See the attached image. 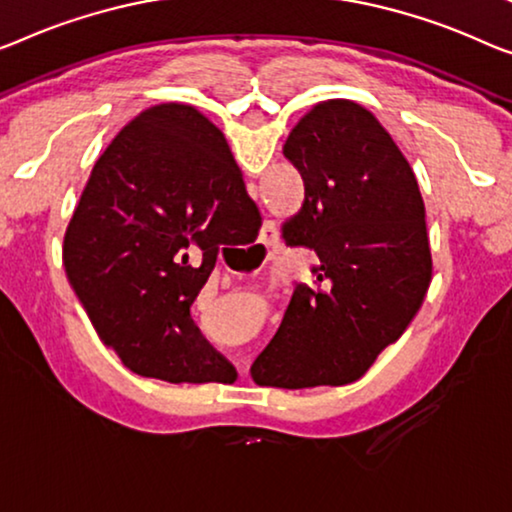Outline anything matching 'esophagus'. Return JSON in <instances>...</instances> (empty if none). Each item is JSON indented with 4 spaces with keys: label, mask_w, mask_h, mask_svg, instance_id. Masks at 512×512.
Masks as SVG:
<instances>
[{
    "label": "esophagus",
    "mask_w": 512,
    "mask_h": 512,
    "mask_svg": "<svg viewBox=\"0 0 512 512\" xmlns=\"http://www.w3.org/2000/svg\"><path fill=\"white\" fill-rule=\"evenodd\" d=\"M278 239H280V232H278V225L276 220H266L264 227H262V246L271 248V246H278Z\"/></svg>",
    "instance_id": "obj_1"
}]
</instances>
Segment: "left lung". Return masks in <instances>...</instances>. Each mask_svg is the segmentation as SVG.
Wrapping results in <instances>:
<instances>
[{"mask_svg":"<svg viewBox=\"0 0 512 512\" xmlns=\"http://www.w3.org/2000/svg\"><path fill=\"white\" fill-rule=\"evenodd\" d=\"M282 154L305 183L282 236L319 262L250 375L278 388L352 384L404 333L430 285L421 190L393 137L352 101L315 105Z\"/></svg>","mask_w":512,"mask_h":512,"instance_id":"8db88e82","label":"left lung"}]
</instances>
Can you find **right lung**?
Masks as SVG:
<instances>
[{"label": "right lung", "mask_w": 512, "mask_h": 512, "mask_svg": "<svg viewBox=\"0 0 512 512\" xmlns=\"http://www.w3.org/2000/svg\"><path fill=\"white\" fill-rule=\"evenodd\" d=\"M262 216L225 135L190 105L163 103L96 160L64 236L71 287L105 345L142 377L236 379L190 317L223 246Z\"/></svg>", "instance_id": "right-lung-1"}]
</instances>
